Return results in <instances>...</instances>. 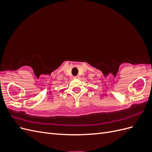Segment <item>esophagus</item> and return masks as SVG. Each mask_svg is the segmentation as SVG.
<instances>
[{
  "label": "esophagus",
  "mask_w": 152,
  "mask_h": 152,
  "mask_svg": "<svg viewBox=\"0 0 152 152\" xmlns=\"http://www.w3.org/2000/svg\"><path fill=\"white\" fill-rule=\"evenodd\" d=\"M79 76H78V75L73 77V79H79Z\"/></svg>",
  "instance_id": "34e87169"
}]
</instances>
